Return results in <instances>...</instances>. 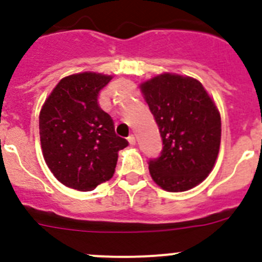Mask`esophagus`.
<instances>
[{
    "instance_id": "1",
    "label": "esophagus",
    "mask_w": 262,
    "mask_h": 262,
    "mask_svg": "<svg viewBox=\"0 0 262 262\" xmlns=\"http://www.w3.org/2000/svg\"><path fill=\"white\" fill-rule=\"evenodd\" d=\"M128 143H129V145H135V144H136L135 136H134V135H129V136H128Z\"/></svg>"
}]
</instances>
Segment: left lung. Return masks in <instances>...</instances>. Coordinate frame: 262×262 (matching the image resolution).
Here are the masks:
<instances>
[{
    "label": "left lung",
    "mask_w": 262,
    "mask_h": 262,
    "mask_svg": "<svg viewBox=\"0 0 262 262\" xmlns=\"http://www.w3.org/2000/svg\"><path fill=\"white\" fill-rule=\"evenodd\" d=\"M163 139L149 160L151 177L166 191H186L212 170L221 147V114L203 85L187 76L163 73L140 85Z\"/></svg>",
    "instance_id": "1"
}]
</instances>
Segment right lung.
<instances>
[{
	"instance_id": "1",
	"label": "right lung",
	"mask_w": 262,
	"mask_h": 262,
	"mask_svg": "<svg viewBox=\"0 0 262 262\" xmlns=\"http://www.w3.org/2000/svg\"><path fill=\"white\" fill-rule=\"evenodd\" d=\"M111 76L84 72L60 80L39 114L46 164L66 186L93 190L115 172L118 152L128 145L99 107L98 94Z\"/></svg>"
}]
</instances>
